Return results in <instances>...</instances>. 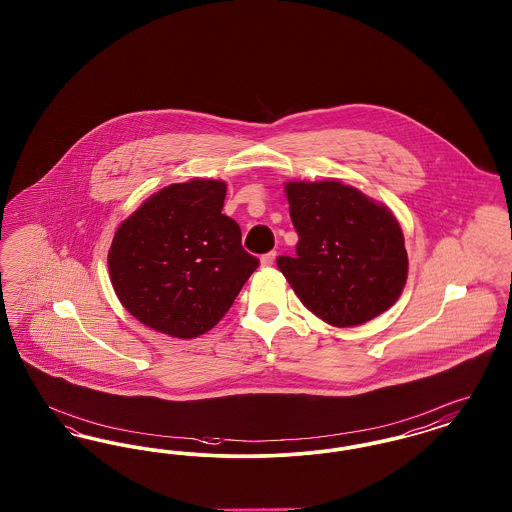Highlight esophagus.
I'll return each mask as SVG.
<instances>
[{"label": "esophagus", "instance_id": "1", "mask_svg": "<svg viewBox=\"0 0 512 512\" xmlns=\"http://www.w3.org/2000/svg\"><path fill=\"white\" fill-rule=\"evenodd\" d=\"M274 259H276V251H270V253H265V255L261 257V265H263V267H272Z\"/></svg>", "mask_w": 512, "mask_h": 512}]
</instances>
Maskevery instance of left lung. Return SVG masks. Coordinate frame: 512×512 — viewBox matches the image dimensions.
<instances>
[{"label": "left lung", "mask_w": 512, "mask_h": 512, "mask_svg": "<svg viewBox=\"0 0 512 512\" xmlns=\"http://www.w3.org/2000/svg\"><path fill=\"white\" fill-rule=\"evenodd\" d=\"M286 197L299 242L276 265L301 303L340 328L388 311L409 272L390 209L338 180L288 182Z\"/></svg>", "instance_id": "1"}]
</instances>
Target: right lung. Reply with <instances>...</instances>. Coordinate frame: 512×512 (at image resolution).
<instances>
[{"instance_id":"add662e5","label":"right lung","mask_w":512,"mask_h":512,"mask_svg":"<svg viewBox=\"0 0 512 512\" xmlns=\"http://www.w3.org/2000/svg\"><path fill=\"white\" fill-rule=\"evenodd\" d=\"M226 184L194 178L151 195L115 232L109 274L124 309L172 338L209 332L259 267L236 220L222 215Z\"/></svg>"}]
</instances>
